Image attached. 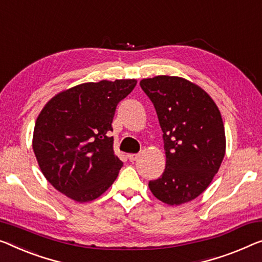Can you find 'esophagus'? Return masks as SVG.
Returning <instances> with one entry per match:
<instances>
[{
    "label": "esophagus",
    "mask_w": 262,
    "mask_h": 262,
    "mask_svg": "<svg viewBox=\"0 0 262 262\" xmlns=\"http://www.w3.org/2000/svg\"><path fill=\"white\" fill-rule=\"evenodd\" d=\"M139 154H128V159H129L130 162H134L139 159Z\"/></svg>",
    "instance_id": "esophagus-1"
}]
</instances>
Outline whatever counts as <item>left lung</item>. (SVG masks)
<instances>
[{
    "instance_id": "8db88e82",
    "label": "left lung",
    "mask_w": 262,
    "mask_h": 262,
    "mask_svg": "<svg viewBox=\"0 0 262 262\" xmlns=\"http://www.w3.org/2000/svg\"><path fill=\"white\" fill-rule=\"evenodd\" d=\"M153 102L162 129L166 168L148 186L170 206L205 192L226 151L225 127L217 106L204 89L178 76L160 75L140 82Z\"/></svg>"
}]
</instances>
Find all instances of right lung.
Returning a JSON list of instances; mask_svg holds the SVG:
<instances>
[{
  "instance_id": "right-lung-1",
  "label": "right lung",
  "mask_w": 262,
  "mask_h": 262,
  "mask_svg": "<svg viewBox=\"0 0 262 262\" xmlns=\"http://www.w3.org/2000/svg\"><path fill=\"white\" fill-rule=\"evenodd\" d=\"M136 80L87 82L58 93L35 122L33 149L45 178L77 202L95 200L113 185L123 163L114 154L115 109Z\"/></svg>"
}]
</instances>
